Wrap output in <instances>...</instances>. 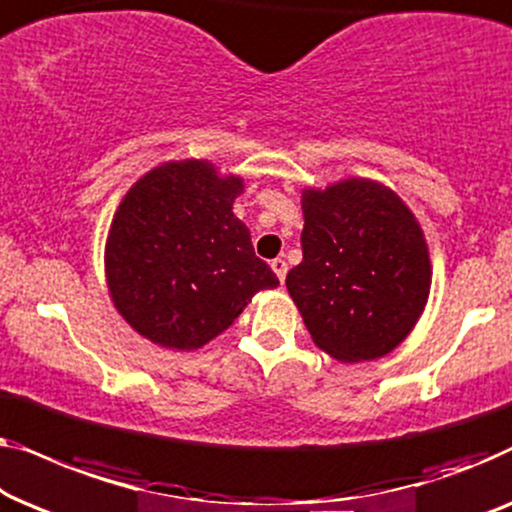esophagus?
Here are the masks:
<instances>
[{
    "mask_svg": "<svg viewBox=\"0 0 512 512\" xmlns=\"http://www.w3.org/2000/svg\"><path fill=\"white\" fill-rule=\"evenodd\" d=\"M271 269H273V273H276V276H278L280 283H283L285 276H287V262H285V259H283V257L271 259Z\"/></svg>",
    "mask_w": 512,
    "mask_h": 512,
    "instance_id": "34e87169",
    "label": "esophagus"
}]
</instances>
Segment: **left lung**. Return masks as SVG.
I'll return each mask as SVG.
<instances>
[{
	"label": "left lung",
	"instance_id": "obj_1",
	"mask_svg": "<svg viewBox=\"0 0 512 512\" xmlns=\"http://www.w3.org/2000/svg\"><path fill=\"white\" fill-rule=\"evenodd\" d=\"M301 264L287 290L318 348L341 362L392 352L429 297L422 229L390 187L350 178L301 199Z\"/></svg>",
	"mask_w": 512,
	"mask_h": 512
}]
</instances>
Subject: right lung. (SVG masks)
<instances>
[{
	"label": "right lung",
	"mask_w": 512,
	"mask_h": 512,
	"mask_svg": "<svg viewBox=\"0 0 512 512\" xmlns=\"http://www.w3.org/2000/svg\"><path fill=\"white\" fill-rule=\"evenodd\" d=\"M241 190V178L185 160L153 169L125 194L106 241V280L141 336L169 350L201 348L259 290L278 285L232 213Z\"/></svg>",
	"instance_id": "right-lung-1"
}]
</instances>
